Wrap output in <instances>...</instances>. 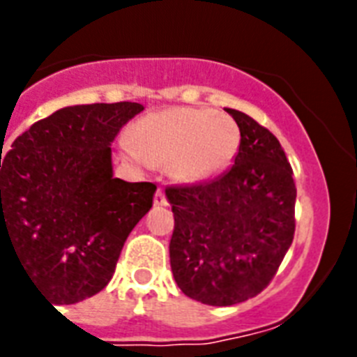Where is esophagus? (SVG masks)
<instances>
[{
  "mask_svg": "<svg viewBox=\"0 0 357 357\" xmlns=\"http://www.w3.org/2000/svg\"><path fill=\"white\" fill-rule=\"evenodd\" d=\"M153 204H155V206H168L167 195H165L162 190H157L155 198H153Z\"/></svg>",
  "mask_w": 357,
  "mask_h": 357,
  "instance_id": "obj_1",
  "label": "esophagus"
}]
</instances>
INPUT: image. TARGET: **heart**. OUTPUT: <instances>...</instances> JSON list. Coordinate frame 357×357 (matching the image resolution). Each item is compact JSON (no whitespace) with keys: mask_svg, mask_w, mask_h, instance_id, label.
I'll return each instance as SVG.
<instances>
[{"mask_svg":"<svg viewBox=\"0 0 357 357\" xmlns=\"http://www.w3.org/2000/svg\"><path fill=\"white\" fill-rule=\"evenodd\" d=\"M133 144L126 150L135 159L170 165L176 179L200 183L222 176L234 165L241 129L231 116L211 109L174 107L139 120Z\"/></svg>","mask_w":357,"mask_h":357,"instance_id":"1","label":"heart"}]
</instances>
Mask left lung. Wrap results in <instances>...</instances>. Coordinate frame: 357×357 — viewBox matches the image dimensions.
<instances>
[{
    "label": "left lung",
    "instance_id": "obj_1",
    "mask_svg": "<svg viewBox=\"0 0 357 357\" xmlns=\"http://www.w3.org/2000/svg\"><path fill=\"white\" fill-rule=\"evenodd\" d=\"M226 111L241 129L231 168L206 183L165 190L174 213V280L189 298L207 305H234L259 294L294 237L296 187L280 140L248 114Z\"/></svg>",
    "mask_w": 357,
    "mask_h": 357
}]
</instances>
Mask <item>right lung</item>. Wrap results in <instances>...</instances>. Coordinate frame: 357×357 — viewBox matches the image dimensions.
I'll use <instances>...</instances> for the list:
<instances>
[{
	"label": "right lung",
	"mask_w": 357,
	"mask_h": 357,
	"mask_svg": "<svg viewBox=\"0 0 357 357\" xmlns=\"http://www.w3.org/2000/svg\"><path fill=\"white\" fill-rule=\"evenodd\" d=\"M140 111L131 102L59 109L0 157V252L3 238L13 244L53 304L100 293L153 204L155 185L113 176L111 142Z\"/></svg>",
	"instance_id": "add662e5"
}]
</instances>
